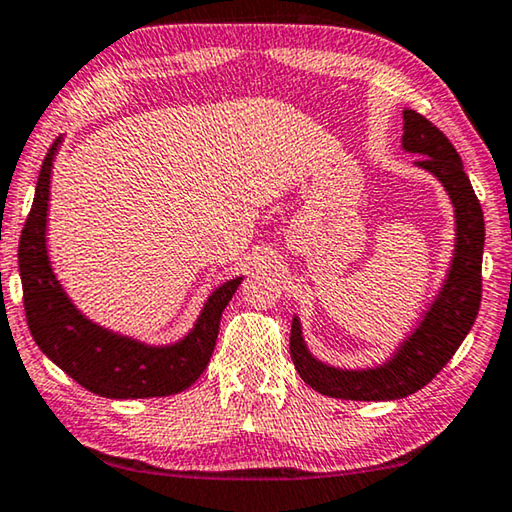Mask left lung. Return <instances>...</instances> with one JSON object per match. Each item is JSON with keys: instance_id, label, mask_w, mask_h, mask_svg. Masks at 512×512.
<instances>
[{"instance_id": "8db88e82", "label": "left lung", "mask_w": 512, "mask_h": 512, "mask_svg": "<svg viewBox=\"0 0 512 512\" xmlns=\"http://www.w3.org/2000/svg\"><path fill=\"white\" fill-rule=\"evenodd\" d=\"M403 148L424 154L415 161L449 191L456 207V253L442 291L419 328L405 339L383 367L346 371L312 358L300 335V323H291V360L307 385L323 396L346 401H394L415 394L431 383L458 351L472 330L481 307V264L485 223L483 209L462 168L460 154L451 141L421 113L403 111Z\"/></svg>"}]
</instances>
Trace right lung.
Masks as SVG:
<instances>
[{
  "mask_svg": "<svg viewBox=\"0 0 512 512\" xmlns=\"http://www.w3.org/2000/svg\"><path fill=\"white\" fill-rule=\"evenodd\" d=\"M61 139L47 150L40 166L36 196L20 234L18 262L22 303L31 337L56 367L97 396L107 399H150L184 392L200 378L212 358L221 314L241 278L227 280L205 303L200 319L182 342L145 346L88 321L75 305L47 259L45 225L50 200L52 161Z\"/></svg>",
  "mask_w": 512,
  "mask_h": 512,
  "instance_id": "add662e5",
  "label": "right lung"
}]
</instances>
